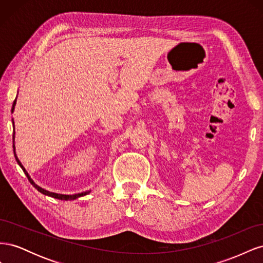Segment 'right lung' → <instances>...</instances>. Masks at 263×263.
Instances as JSON below:
<instances>
[{
	"label": "right lung",
	"instance_id": "1",
	"mask_svg": "<svg viewBox=\"0 0 263 263\" xmlns=\"http://www.w3.org/2000/svg\"><path fill=\"white\" fill-rule=\"evenodd\" d=\"M15 104H16V100L14 101V103H13V107H12V113H13V110H14V106H15ZM13 127H14V122H13ZM14 135H15V132H13V151H14V156H15V159H16V161H17V163L20 164V166L21 168L23 169V171H24V173L26 174V177H27V179H28V181L31 183V184H33V186H35L39 192L41 193H43V194H45V195H48V196H51V197H54V198H58V200H62V201H68V200H76V198H78V197H81V196H83V195H86L87 193H90V191H87V192H82V193H78V194H73V195H65V194H58V193H52V192H49V191H46V190H44V189H42L41 186H38L37 184H35V182L30 179V177H29V174L27 173V171L25 170V168H24L23 166V164L21 163V161L18 160V158H17V156H16V154H15V145H14Z\"/></svg>",
	"mask_w": 263,
	"mask_h": 263
}]
</instances>
